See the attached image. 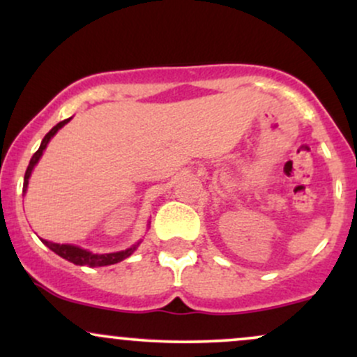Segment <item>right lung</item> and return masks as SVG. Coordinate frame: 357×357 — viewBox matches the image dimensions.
Wrapping results in <instances>:
<instances>
[{
    "instance_id": "right-lung-1",
    "label": "right lung",
    "mask_w": 357,
    "mask_h": 357,
    "mask_svg": "<svg viewBox=\"0 0 357 357\" xmlns=\"http://www.w3.org/2000/svg\"><path fill=\"white\" fill-rule=\"evenodd\" d=\"M70 119H65V121L59 122V124L53 127L50 132H48L47 136L43 137V141H42V144H40L38 151H36V153L31 155L30 165H28L26 173H24L23 192L26 191L28 179H30L31 171H33V167L36 166V162H38L40 158H42L45 147H47L48 142H50V139L55 136L56 130L61 129V127L67 124V122L70 121ZM42 241H43L45 245H47L48 248L52 250V252H55L56 255H60L61 258H65V260L72 261V264H75V265H87V267H105V265H114V264H117V261L126 260L127 257L132 255L134 250L139 247V243H141V241H137V243L132 245V247H130V248L122 250V252H116V253H92V252H89V250L75 247V245H60V243H53V241H47V240H42Z\"/></svg>"
}]
</instances>
